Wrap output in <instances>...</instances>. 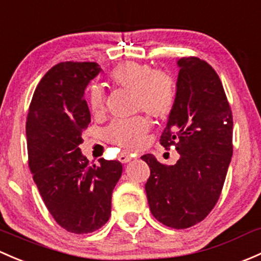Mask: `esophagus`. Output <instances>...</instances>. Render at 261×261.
I'll return each instance as SVG.
<instances>
[{"instance_id": "1", "label": "esophagus", "mask_w": 261, "mask_h": 261, "mask_svg": "<svg viewBox=\"0 0 261 261\" xmlns=\"http://www.w3.org/2000/svg\"><path fill=\"white\" fill-rule=\"evenodd\" d=\"M130 160H131V156L127 155V153H126V152H121L119 155V161H120V163L127 164V163H130Z\"/></svg>"}]
</instances>
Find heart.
<instances>
[{"label": "heart", "instance_id": "heart-1", "mask_svg": "<svg viewBox=\"0 0 261 261\" xmlns=\"http://www.w3.org/2000/svg\"><path fill=\"white\" fill-rule=\"evenodd\" d=\"M110 81L114 86L134 92L135 109L142 110L150 116L165 119L174 109L176 86L164 71L153 70L149 65L127 61L110 73ZM89 106L95 115H100L105 109V96L98 86H92L90 90ZM149 128V120L142 116L120 120L106 130V138L122 149L133 150L141 145Z\"/></svg>", "mask_w": 261, "mask_h": 261}]
</instances>
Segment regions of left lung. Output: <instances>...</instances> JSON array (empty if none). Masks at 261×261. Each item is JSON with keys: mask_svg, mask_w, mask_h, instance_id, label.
I'll return each mask as SVG.
<instances>
[{"mask_svg": "<svg viewBox=\"0 0 261 261\" xmlns=\"http://www.w3.org/2000/svg\"><path fill=\"white\" fill-rule=\"evenodd\" d=\"M176 100L160 142L175 147V165H163L151 153L145 185L156 220L174 229L200 223L220 196L232 156V114L223 84L207 62L177 60Z\"/></svg>", "mask_w": 261, "mask_h": 261, "instance_id": "left-lung-1", "label": "left lung"}]
</instances>
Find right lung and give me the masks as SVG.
Here are the masks:
<instances>
[{"label":"right lung","instance_id":"add662e5","mask_svg":"<svg viewBox=\"0 0 261 261\" xmlns=\"http://www.w3.org/2000/svg\"><path fill=\"white\" fill-rule=\"evenodd\" d=\"M96 62H61L47 71L32 96L26 122L29 165L56 223L75 234L100 229L111 215L120 161L90 164L79 145L91 121L85 90L101 72Z\"/></svg>","mask_w":261,"mask_h":261}]
</instances>
